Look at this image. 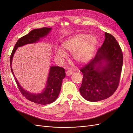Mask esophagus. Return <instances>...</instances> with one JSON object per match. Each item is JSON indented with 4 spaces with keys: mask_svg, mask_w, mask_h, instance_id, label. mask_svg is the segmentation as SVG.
<instances>
[{
    "mask_svg": "<svg viewBox=\"0 0 133 133\" xmlns=\"http://www.w3.org/2000/svg\"><path fill=\"white\" fill-rule=\"evenodd\" d=\"M72 73H73V72H72V71L71 70H67L66 71V75L67 76H70V75H71L72 74Z\"/></svg>",
    "mask_w": 133,
    "mask_h": 133,
    "instance_id": "obj_1",
    "label": "esophagus"
}]
</instances>
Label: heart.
Here are the masks:
<instances>
[{
  "mask_svg": "<svg viewBox=\"0 0 133 133\" xmlns=\"http://www.w3.org/2000/svg\"><path fill=\"white\" fill-rule=\"evenodd\" d=\"M97 44V38L87 34L81 33L67 38L63 42L62 47L68 52H72V57L78 63H84L89 61L95 51ZM59 58H65L67 55L61 50L56 51Z\"/></svg>",
  "mask_w": 133,
  "mask_h": 133,
  "instance_id": "heart-1",
  "label": "heart"
}]
</instances>
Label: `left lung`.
<instances>
[{"label":"left lung","instance_id":"left-lung-1","mask_svg":"<svg viewBox=\"0 0 133 133\" xmlns=\"http://www.w3.org/2000/svg\"><path fill=\"white\" fill-rule=\"evenodd\" d=\"M105 36L95 57L80 69L83 79L79 92L88 101L107 99L115 92L119 84L123 62L122 51L113 35L105 32Z\"/></svg>","mask_w":133,"mask_h":133}]
</instances>
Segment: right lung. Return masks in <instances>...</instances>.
I'll list each match as a JSON object with an SVG mask.
<instances>
[{
	"mask_svg": "<svg viewBox=\"0 0 133 133\" xmlns=\"http://www.w3.org/2000/svg\"><path fill=\"white\" fill-rule=\"evenodd\" d=\"M51 30V28H49L34 29L29 32L27 35L20 37L16 42L14 48L12 51L10 58L11 71L15 79L17 85L20 93L29 101L43 105L50 104L56 101L59 92L61 91L62 81L66 76L65 69L63 67L58 66L51 67L48 81H47L46 86L44 92L39 94H33L26 91L20 86L14 75L11 67V63L12 57L18 47L22 46L28 44L36 42L40 40V38L48 35Z\"/></svg>",
	"mask_w": 133,
	"mask_h": 133,
	"instance_id": "1",
	"label": "right lung"
}]
</instances>
